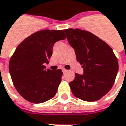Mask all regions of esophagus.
Instances as JSON below:
<instances>
[{
	"label": "esophagus",
	"instance_id": "obj_1",
	"mask_svg": "<svg viewBox=\"0 0 126 126\" xmlns=\"http://www.w3.org/2000/svg\"><path fill=\"white\" fill-rule=\"evenodd\" d=\"M67 70H65V69H63V73H65V72H67Z\"/></svg>",
	"mask_w": 126,
	"mask_h": 126
}]
</instances>
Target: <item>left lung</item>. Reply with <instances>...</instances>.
I'll use <instances>...</instances> for the list:
<instances>
[{
  "label": "left lung",
  "instance_id": "8db88e82",
  "mask_svg": "<svg viewBox=\"0 0 126 126\" xmlns=\"http://www.w3.org/2000/svg\"><path fill=\"white\" fill-rule=\"evenodd\" d=\"M64 32L75 49L77 61L84 69L83 75L75 73V79L70 82L72 92L84 101L100 100L110 91L119 70L113 50L89 31L68 28Z\"/></svg>",
  "mask_w": 126,
  "mask_h": 126
}]
</instances>
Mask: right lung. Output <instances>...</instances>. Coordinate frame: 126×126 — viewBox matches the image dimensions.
Segmentation results:
<instances>
[{
  "label": "right lung",
  "mask_w": 126,
  "mask_h": 126,
  "mask_svg": "<svg viewBox=\"0 0 126 126\" xmlns=\"http://www.w3.org/2000/svg\"><path fill=\"white\" fill-rule=\"evenodd\" d=\"M63 30H42L31 35L16 47L9 63L12 80L28 102L42 103L54 97L63 72L46 70L55 42L65 40Z\"/></svg>",
  "instance_id": "right-lung-1"
}]
</instances>
